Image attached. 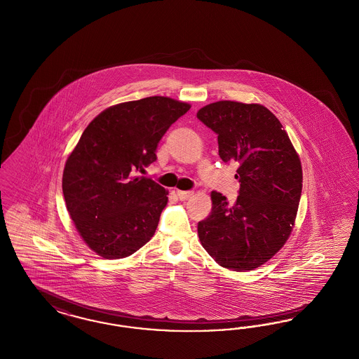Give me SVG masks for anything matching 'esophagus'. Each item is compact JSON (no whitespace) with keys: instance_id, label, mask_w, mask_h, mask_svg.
<instances>
[{"instance_id":"1","label":"esophagus","mask_w":359,"mask_h":359,"mask_svg":"<svg viewBox=\"0 0 359 359\" xmlns=\"http://www.w3.org/2000/svg\"><path fill=\"white\" fill-rule=\"evenodd\" d=\"M177 196L182 201H184L194 196V191H177Z\"/></svg>"}]
</instances>
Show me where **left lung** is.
I'll return each instance as SVG.
<instances>
[{"mask_svg": "<svg viewBox=\"0 0 359 359\" xmlns=\"http://www.w3.org/2000/svg\"><path fill=\"white\" fill-rule=\"evenodd\" d=\"M217 134L224 163L238 165L235 204L212 191L210 216L198 222L203 248L224 268L252 271L283 248L290 235L302 192V168L283 124L261 104L232 100L198 111Z\"/></svg>", "mask_w": 359, "mask_h": 359, "instance_id": "left-lung-1", "label": "left lung"}]
</instances>
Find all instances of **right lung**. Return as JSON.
<instances>
[{"mask_svg": "<svg viewBox=\"0 0 359 359\" xmlns=\"http://www.w3.org/2000/svg\"><path fill=\"white\" fill-rule=\"evenodd\" d=\"M191 106L167 97L119 103L88 124L63 170L66 208L90 249L123 259L147 244L168 191L137 177L156 161L163 135Z\"/></svg>", "mask_w": 359, "mask_h": 359, "instance_id": "1", "label": "right lung"}]
</instances>
